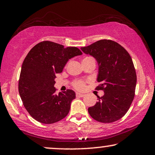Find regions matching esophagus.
<instances>
[{
	"label": "esophagus",
	"instance_id": "34e87169",
	"mask_svg": "<svg viewBox=\"0 0 155 155\" xmlns=\"http://www.w3.org/2000/svg\"><path fill=\"white\" fill-rule=\"evenodd\" d=\"M84 96V94H82V93H79V92L76 93V97H82Z\"/></svg>",
	"mask_w": 155,
	"mask_h": 155
}]
</instances>
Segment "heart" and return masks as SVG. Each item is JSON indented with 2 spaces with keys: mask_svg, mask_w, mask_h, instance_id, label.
<instances>
[{
  "mask_svg": "<svg viewBox=\"0 0 155 155\" xmlns=\"http://www.w3.org/2000/svg\"><path fill=\"white\" fill-rule=\"evenodd\" d=\"M91 58H92V57L87 56V57H85V58L83 59V61L88 60V59H91ZM73 86H74V87L77 89V90H83V89L84 88V86H85V82L82 80H75V81L73 82Z\"/></svg>",
  "mask_w": 155,
  "mask_h": 155,
  "instance_id": "1",
  "label": "heart"
}]
</instances>
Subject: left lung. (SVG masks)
Instances as JSON below:
<instances>
[{
	"instance_id": "left-lung-1",
	"label": "left lung",
	"mask_w": 155,
	"mask_h": 155,
	"mask_svg": "<svg viewBox=\"0 0 155 155\" xmlns=\"http://www.w3.org/2000/svg\"><path fill=\"white\" fill-rule=\"evenodd\" d=\"M84 54L96 59L99 65L97 90L104 94L88 108L92 118L99 122L112 123L128 111L135 97L137 76L128 52L117 42L102 39L82 47Z\"/></svg>"
}]
</instances>
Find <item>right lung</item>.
<instances>
[{"label":"right lung","mask_w":155,"mask_h":155,"mask_svg":"<svg viewBox=\"0 0 155 155\" xmlns=\"http://www.w3.org/2000/svg\"><path fill=\"white\" fill-rule=\"evenodd\" d=\"M77 47H67L49 41L35 45L25 57L21 68L18 90L23 105L36 120L51 124L69 113L75 98L72 90L56 94L55 78L69 59L82 55Z\"/></svg>","instance_id":"obj_1"}]
</instances>
